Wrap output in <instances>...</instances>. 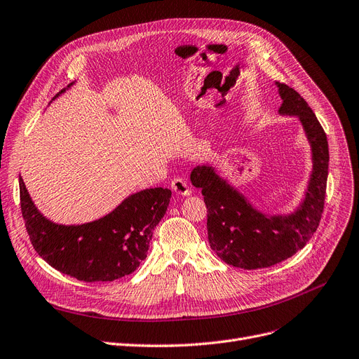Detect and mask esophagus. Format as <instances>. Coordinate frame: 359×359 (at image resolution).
Segmentation results:
<instances>
[{
	"mask_svg": "<svg viewBox=\"0 0 359 359\" xmlns=\"http://www.w3.org/2000/svg\"><path fill=\"white\" fill-rule=\"evenodd\" d=\"M170 186H171V189H173V192H176L177 195H182V196H188L192 192L189 183L182 177H176V179L171 180Z\"/></svg>",
	"mask_w": 359,
	"mask_h": 359,
	"instance_id": "1",
	"label": "esophagus"
}]
</instances>
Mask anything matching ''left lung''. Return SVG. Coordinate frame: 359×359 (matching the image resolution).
<instances>
[{
    "mask_svg": "<svg viewBox=\"0 0 359 359\" xmlns=\"http://www.w3.org/2000/svg\"><path fill=\"white\" fill-rule=\"evenodd\" d=\"M282 105L280 114L296 116L313 151V173L305 199L289 215H267L254 208L210 165L192 170L191 180L201 188L207 205L208 242L226 264L238 269H267L302 249L314 235L324 210L329 144L320 121L293 88L276 82Z\"/></svg>",
    "mask_w": 359,
    "mask_h": 359,
    "instance_id": "left-lung-1",
    "label": "left lung"
}]
</instances>
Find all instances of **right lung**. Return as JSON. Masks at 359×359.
Masks as SVG:
<instances>
[{"label":"right lung","instance_id":"1","mask_svg":"<svg viewBox=\"0 0 359 359\" xmlns=\"http://www.w3.org/2000/svg\"><path fill=\"white\" fill-rule=\"evenodd\" d=\"M19 184L25 226L38 255L60 273L90 283L113 282L139 267L171 198L170 189H145L100 220L63 226L38 211L20 176Z\"/></svg>","mask_w":359,"mask_h":359}]
</instances>
